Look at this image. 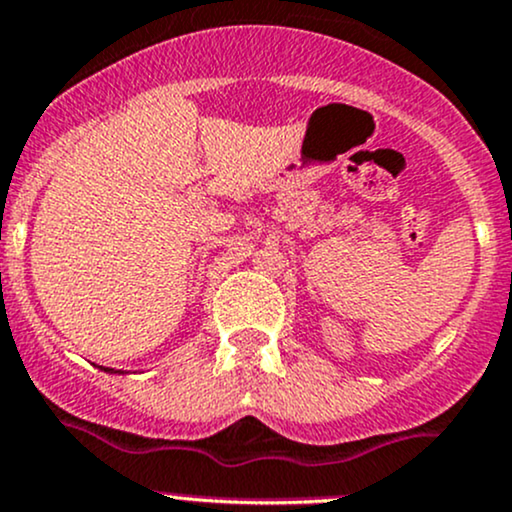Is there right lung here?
Masks as SVG:
<instances>
[{"mask_svg":"<svg viewBox=\"0 0 512 512\" xmlns=\"http://www.w3.org/2000/svg\"><path fill=\"white\" fill-rule=\"evenodd\" d=\"M104 372H114V369H106V367H104ZM119 374H123V372H119Z\"/></svg>","mask_w":512,"mask_h":512,"instance_id":"1","label":"right lung"}]
</instances>
